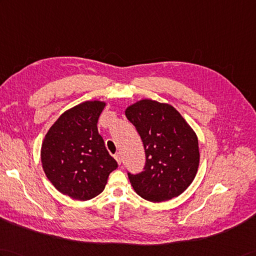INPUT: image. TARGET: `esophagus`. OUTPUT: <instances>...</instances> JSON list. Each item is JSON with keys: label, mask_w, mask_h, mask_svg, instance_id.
Here are the masks:
<instances>
[{"label": "esophagus", "mask_w": 256, "mask_h": 256, "mask_svg": "<svg viewBox=\"0 0 256 256\" xmlns=\"http://www.w3.org/2000/svg\"><path fill=\"white\" fill-rule=\"evenodd\" d=\"M114 158H116V162L118 164H121V155H120V152H116V155H114Z\"/></svg>", "instance_id": "1"}]
</instances>
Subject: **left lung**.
Here are the masks:
<instances>
[{"instance_id": "left-lung-1", "label": "left lung", "mask_w": 256, "mask_h": 256, "mask_svg": "<svg viewBox=\"0 0 256 256\" xmlns=\"http://www.w3.org/2000/svg\"><path fill=\"white\" fill-rule=\"evenodd\" d=\"M128 120L144 145L146 162L140 174H128L140 198L154 203L176 198L198 174V140L193 128L174 106L142 99L128 106Z\"/></svg>"}]
</instances>
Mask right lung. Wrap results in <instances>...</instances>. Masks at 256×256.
I'll use <instances>...</instances> for the list:
<instances>
[{"mask_svg":"<svg viewBox=\"0 0 256 256\" xmlns=\"http://www.w3.org/2000/svg\"><path fill=\"white\" fill-rule=\"evenodd\" d=\"M104 101H85L66 110L48 130L41 145L44 174L58 192L88 200L104 190L118 164L98 133Z\"/></svg>","mask_w":256,"mask_h":256,"instance_id":"1","label":"right lung"}]
</instances>
